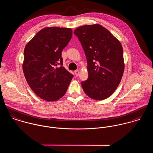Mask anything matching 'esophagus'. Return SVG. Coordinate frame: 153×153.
<instances>
[{
    "label": "esophagus",
    "mask_w": 153,
    "mask_h": 153,
    "mask_svg": "<svg viewBox=\"0 0 153 153\" xmlns=\"http://www.w3.org/2000/svg\"><path fill=\"white\" fill-rule=\"evenodd\" d=\"M75 75L76 76H78L79 75V71L78 70H76L75 71Z\"/></svg>",
    "instance_id": "esophagus-1"
}]
</instances>
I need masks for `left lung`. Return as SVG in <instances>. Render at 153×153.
Instances as JSON below:
<instances>
[{
	"label": "left lung",
	"mask_w": 153,
	"mask_h": 153,
	"mask_svg": "<svg viewBox=\"0 0 153 153\" xmlns=\"http://www.w3.org/2000/svg\"><path fill=\"white\" fill-rule=\"evenodd\" d=\"M74 33L87 60L88 78L81 82L84 91L93 100L108 98L119 85L124 71L121 44L99 24L79 26Z\"/></svg>",
	"instance_id": "left-lung-1"
}]
</instances>
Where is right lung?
<instances>
[{"label": "right lung", "mask_w": 153, "mask_h": 153, "mask_svg": "<svg viewBox=\"0 0 153 153\" xmlns=\"http://www.w3.org/2000/svg\"><path fill=\"white\" fill-rule=\"evenodd\" d=\"M72 36L71 28L45 27L25 46L22 65L25 77L32 91L45 101L62 98L74 76L62 66L61 57ZM58 65L61 66L56 67Z\"/></svg>", "instance_id": "obj_1"}]
</instances>
